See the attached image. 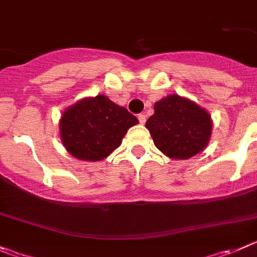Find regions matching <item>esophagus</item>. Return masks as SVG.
I'll list each match as a JSON object with an SVG mask.
<instances>
[{"label": "esophagus", "mask_w": 257, "mask_h": 257, "mask_svg": "<svg viewBox=\"0 0 257 257\" xmlns=\"http://www.w3.org/2000/svg\"><path fill=\"white\" fill-rule=\"evenodd\" d=\"M138 118H139V122H140L141 124H144L145 122H147V116H145L144 113H140V114L138 116Z\"/></svg>", "instance_id": "34e87169"}]
</instances>
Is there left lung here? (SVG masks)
<instances>
[{"label": "left lung", "mask_w": 257, "mask_h": 257, "mask_svg": "<svg viewBox=\"0 0 257 257\" xmlns=\"http://www.w3.org/2000/svg\"><path fill=\"white\" fill-rule=\"evenodd\" d=\"M211 119L196 103L169 95L154 104L147 121L155 147L175 159H188L202 152L211 135Z\"/></svg>", "instance_id": "obj_1"}]
</instances>
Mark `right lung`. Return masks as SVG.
I'll use <instances>...</instances> for the list:
<instances>
[{"label": "right lung", "mask_w": 257, "mask_h": 257, "mask_svg": "<svg viewBox=\"0 0 257 257\" xmlns=\"http://www.w3.org/2000/svg\"><path fill=\"white\" fill-rule=\"evenodd\" d=\"M138 118L107 96L86 98L67 108L61 117V139L77 159L98 162L121 145Z\"/></svg>", "instance_id": "right-lung-1"}]
</instances>
